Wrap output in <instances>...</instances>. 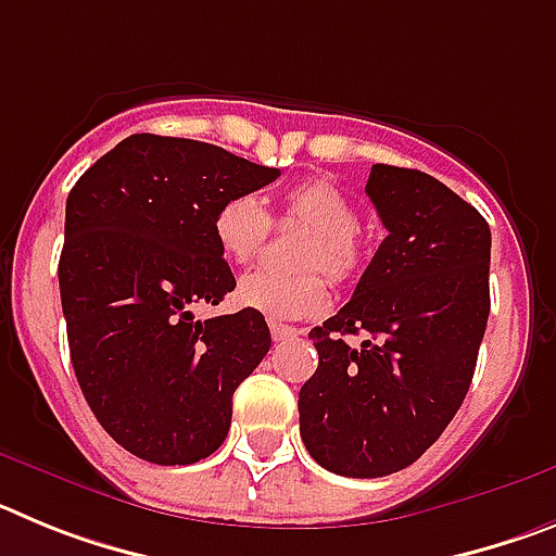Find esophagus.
<instances>
[{"label":"esophagus","mask_w":556,"mask_h":556,"mask_svg":"<svg viewBox=\"0 0 556 556\" xmlns=\"http://www.w3.org/2000/svg\"><path fill=\"white\" fill-rule=\"evenodd\" d=\"M269 333H273L275 342H287V339H294L301 331L294 326H283V323L278 320H269Z\"/></svg>","instance_id":"1"}]
</instances>
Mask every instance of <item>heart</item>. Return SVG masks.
<instances>
[{
    "instance_id": "obj_1",
    "label": "heart",
    "mask_w": 556,
    "mask_h": 556,
    "mask_svg": "<svg viewBox=\"0 0 556 556\" xmlns=\"http://www.w3.org/2000/svg\"><path fill=\"white\" fill-rule=\"evenodd\" d=\"M281 223L308 228L292 258L301 273L253 269L236 283V301L273 320H303L328 308V281L321 274L326 271L337 283L353 281L365 267L367 250L356 230V205L328 180H303L292 186L281 198ZM211 230L228 262L248 264L267 242L269 217L253 194H233L223 200Z\"/></svg>"
}]
</instances>
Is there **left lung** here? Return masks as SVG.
Returning <instances> with one entry per match:
<instances>
[{
  "label": "left lung",
  "instance_id": "1",
  "mask_svg": "<svg viewBox=\"0 0 556 556\" xmlns=\"http://www.w3.org/2000/svg\"><path fill=\"white\" fill-rule=\"evenodd\" d=\"M365 191L387 239L351 301L308 333L320 365L298 401L308 454L353 479L409 468L443 434L490 314V225L473 205L404 166L372 164Z\"/></svg>",
  "mask_w": 556,
  "mask_h": 556
}]
</instances>
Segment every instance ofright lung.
<instances>
[{
  "mask_svg": "<svg viewBox=\"0 0 556 556\" xmlns=\"http://www.w3.org/2000/svg\"><path fill=\"white\" fill-rule=\"evenodd\" d=\"M278 175L217 144L136 132L68 191L58 281L72 367L132 456L191 465L228 437L236 387L273 339L262 312L198 320L194 306L236 287L211 230L223 200Z\"/></svg>",
  "mask_w": 556,
  "mask_h": 556,
  "instance_id": "1",
  "label": "right lung"
}]
</instances>
